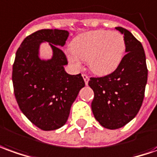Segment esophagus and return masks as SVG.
I'll use <instances>...</instances> for the list:
<instances>
[{
  "label": "esophagus",
  "instance_id": "1",
  "mask_svg": "<svg viewBox=\"0 0 157 157\" xmlns=\"http://www.w3.org/2000/svg\"><path fill=\"white\" fill-rule=\"evenodd\" d=\"M82 77H83V78H84V80H85V85H88V82H89L90 78L88 75H86V74H82Z\"/></svg>",
  "mask_w": 157,
  "mask_h": 157
}]
</instances>
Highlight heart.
Masks as SVG:
<instances>
[{
  "label": "heart",
  "instance_id": "obj_1",
  "mask_svg": "<svg viewBox=\"0 0 157 157\" xmlns=\"http://www.w3.org/2000/svg\"><path fill=\"white\" fill-rule=\"evenodd\" d=\"M71 50L72 53L68 54V60L75 67H80V60H87L91 72L97 75H105L121 64L126 43L119 32L98 30L77 36L71 44Z\"/></svg>",
  "mask_w": 157,
  "mask_h": 157
}]
</instances>
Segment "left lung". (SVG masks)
<instances>
[{"instance_id":"8db88e82","label":"left lung","mask_w":157,"mask_h":157,"mask_svg":"<svg viewBox=\"0 0 157 157\" xmlns=\"http://www.w3.org/2000/svg\"><path fill=\"white\" fill-rule=\"evenodd\" d=\"M126 43V55L109 75L90 78L94 91L91 109L97 121L108 129H118L137 115L142 106L148 70L141 43L122 27H116Z\"/></svg>"}]
</instances>
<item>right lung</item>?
Wrapping results in <instances>:
<instances>
[{
    "label": "right lung",
    "mask_w": 157,
    "mask_h": 157,
    "mask_svg": "<svg viewBox=\"0 0 157 157\" xmlns=\"http://www.w3.org/2000/svg\"><path fill=\"white\" fill-rule=\"evenodd\" d=\"M68 36L65 30H40L26 36L16 52L12 74L16 101L28 120L44 131L64 126L72 104L85 85L80 73L70 75L65 71L67 60L60 48ZM44 41L53 52L48 60L39 56Z\"/></svg>",
    "instance_id": "right-lung-1"
}]
</instances>
